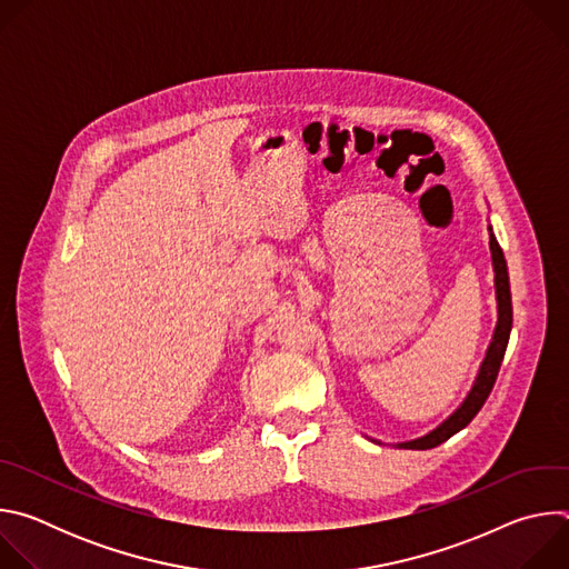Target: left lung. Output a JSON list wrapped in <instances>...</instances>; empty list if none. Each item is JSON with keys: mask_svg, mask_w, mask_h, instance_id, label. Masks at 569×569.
<instances>
[{"mask_svg": "<svg viewBox=\"0 0 569 569\" xmlns=\"http://www.w3.org/2000/svg\"><path fill=\"white\" fill-rule=\"evenodd\" d=\"M489 236H491V259H493V272H496V301H498V323L496 331L491 338L489 349H486V356L479 365V371L475 376V382L470 387V391L466 393V398L461 400L459 408L443 421L439 423L435 430H430L428 435L412 439V441H400L393 443L396 448H405V450H430L441 446L443 441H448L452 435H457L459 430H463L475 415L481 410V405L489 398L500 365L505 360V351L509 345V336H511V323H513V308H511V288H509V272H507V261L502 254V248L498 246L493 227L489 224ZM376 441V439H371ZM380 443V441H378Z\"/></svg>", "mask_w": 569, "mask_h": 569, "instance_id": "obj_1", "label": "left lung"}]
</instances>
